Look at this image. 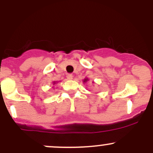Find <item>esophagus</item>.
Returning <instances> with one entry per match:
<instances>
[{
    "mask_svg": "<svg viewBox=\"0 0 153 153\" xmlns=\"http://www.w3.org/2000/svg\"><path fill=\"white\" fill-rule=\"evenodd\" d=\"M67 78H68V79H69V80H72L73 78V76L72 74H68V75H67Z\"/></svg>",
    "mask_w": 153,
    "mask_h": 153,
    "instance_id": "esophagus-1",
    "label": "esophagus"
}]
</instances>
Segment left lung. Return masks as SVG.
<instances>
[{
    "label": "left lung",
    "instance_id": "8db88e82",
    "mask_svg": "<svg viewBox=\"0 0 153 153\" xmlns=\"http://www.w3.org/2000/svg\"><path fill=\"white\" fill-rule=\"evenodd\" d=\"M87 80H88V78H87V79H84V80H83V81H84V82H86Z\"/></svg>",
    "mask_w": 153,
    "mask_h": 153
}]
</instances>
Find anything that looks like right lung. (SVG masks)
Segmentation results:
<instances>
[{
	"mask_svg": "<svg viewBox=\"0 0 153 153\" xmlns=\"http://www.w3.org/2000/svg\"><path fill=\"white\" fill-rule=\"evenodd\" d=\"M54 83H55V82H54Z\"/></svg>",
	"mask_w": 153,
	"mask_h": 153,
	"instance_id": "1",
	"label": "right lung"
}]
</instances>
